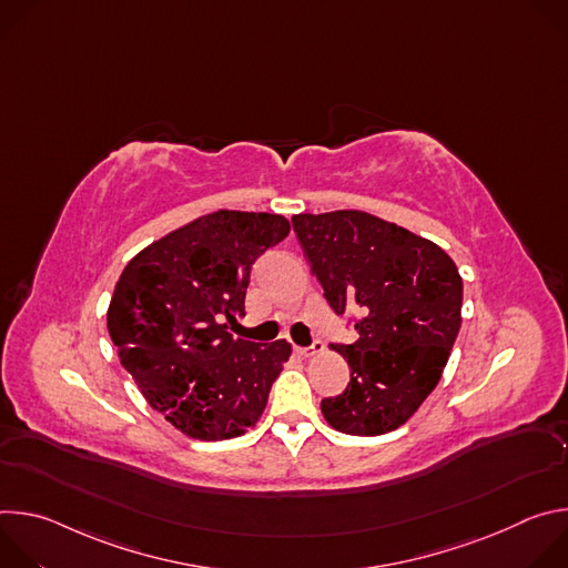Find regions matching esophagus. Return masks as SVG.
Masks as SVG:
<instances>
[{"instance_id": "obj_1", "label": "esophagus", "mask_w": 568, "mask_h": 568, "mask_svg": "<svg viewBox=\"0 0 568 568\" xmlns=\"http://www.w3.org/2000/svg\"><path fill=\"white\" fill-rule=\"evenodd\" d=\"M294 353H296L298 357H312V355L323 353V344H321V342H314V344H312V346H307V348H303V346H294Z\"/></svg>"}]
</instances>
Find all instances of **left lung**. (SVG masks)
Segmentation results:
<instances>
[{"instance_id": "left-lung-1", "label": "left lung", "mask_w": 568, "mask_h": 568, "mask_svg": "<svg viewBox=\"0 0 568 568\" xmlns=\"http://www.w3.org/2000/svg\"><path fill=\"white\" fill-rule=\"evenodd\" d=\"M292 226L323 296L355 310L357 342L333 344L351 366L323 418L351 436L407 423L440 382L460 331L463 278L432 240L364 211L301 213Z\"/></svg>"}]
</instances>
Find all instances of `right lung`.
<instances>
[{"mask_svg": "<svg viewBox=\"0 0 568 568\" xmlns=\"http://www.w3.org/2000/svg\"><path fill=\"white\" fill-rule=\"evenodd\" d=\"M290 233L276 213L215 211L139 252L123 270L108 331L150 407L195 440L245 434L292 355L285 339H235L252 265Z\"/></svg>", "mask_w": 568, "mask_h": 568, "instance_id": "obj_1", "label": "right lung"}]
</instances>
